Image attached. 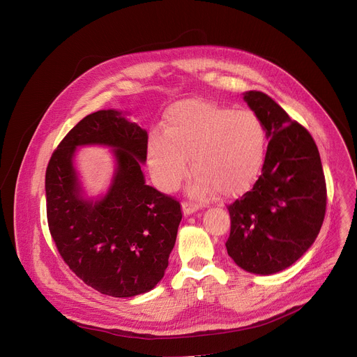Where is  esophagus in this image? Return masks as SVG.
<instances>
[{
    "label": "esophagus",
    "mask_w": 357,
    "mask_h": 357,
    "mask_svg": "<svg viewBox=\"0 0 357 357\" xmlns=\"http://www.w3.org/2000/svg\"><path fill=\"white\" fill-rule=\"evenodd\" d=\"M198 208H199L198 204H194V202H190V201L182 202V210H183V214H186V215L195 213Z\"/></svg>",
    "instance_id": "34e87169"
}]
</instances>
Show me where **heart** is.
Masks as SVG:
<instances>
[{
    "instance_id": "heart-1",
    "label": "heart",
    "mask_w": 357,
    "mask_h": 357,
    "mask_svg": "<svg viewBox=\"0 0 357 357\" xmlns=\"http://www.w3.org/2000/svg\"><path fill=\"white\" fill-rule=\"evenodd\" d=\"M268 131L253 111L185 100L166 111L163 135H150L147 156L156 183L174 191L188 174L190 192L207 198L215 191L233 197L249 190L264 169Z\"/></svg>"
}]
</instances>
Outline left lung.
<instances>
[{
	"instance_id": "obj_1",
	"label": "left lung",
	"mask_w": 357,
	"mask_h": 357,
	"mask_svg": "<svg viewBox=\"0 0 357 357\" xmlns=\"http://www.w3.org/2000/svg\"><path fill=\"white\" fill-rule=\"evenodd\" d=\"M245 101L268 131V152L253 188L230 204L229 256L241 269L271 275L289 268L317 238L327 205V186L310 131L260 91Z\"/></svg>"
}]
</instances>
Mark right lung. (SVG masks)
<instances>
[{
    "label": "right lung",
    "instance_id": "1",
    "mask_svg": "<svg viewBox=\"0 0 357 357\" xmlns=\"http://www.w3.org/2000/svg\"><path fill=\"white\" fill-rule=\"evenodd\" d=\"M147 139L121 112L101 109L69 131L46 169L47 224L59 255L88 287L116 298L156 287L182 220L178 199L144 183ZM84 144L114 146L118 160L109 194L96 203L79 195L71 166L74 149Z\"/></svg>",
    "mask_w": 357,
    "mask_h": 357
}]
</instances>
